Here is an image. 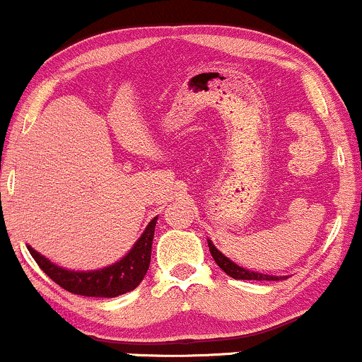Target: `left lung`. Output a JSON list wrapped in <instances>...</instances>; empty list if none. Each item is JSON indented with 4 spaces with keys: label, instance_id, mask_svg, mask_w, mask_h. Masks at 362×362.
Instances as JSON below:
<instances>
[{
    "label": "left lung",
    "instance_id": "1",
    "mask_svg": "<svg viewBox=\"0 0 362 362\" xmlns=\"http://www.w3.org/2000/svg\"><path fill=\"white\" fill-rule=\"evenodd\" d=\"M207 245H209V252H211V255H213L216 264H218L219 267H221L223 271L228 274V276L233 277V279H243V281H281V279H288V277H284V276H282V277L281 276H267V274L253 272V271H248V269L240 267L238 264H235V262H231L230 259H228V257H224L223 253L214 247L211 240H207Z\"/></svg>",
    "mask_w": 362,
    "mask_h": 362
}]
</instances>
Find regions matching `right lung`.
Masks as SVG:
<instances>
[{
  "label": "right lung",
  "mask_w": 362,
  "mask_h": 362,
  "mask_svg": "<svg viewBox=\"0 0 362 362\" xmlns=\"http://www.w3.org/2000/svg\"><path fill=\"white\" fill-rule=\"evenodd\" d=\"M156 219L158 218H153L149 221L144 233L122 259L98 271H68L52 264L51 260L35 252L30 245L27 248L37 265L62 289L80 294V296L115 298L138 288L139 282L146 276L149 262H151V245Z\"/></svg>",
  "instance_id": "add662e5"
}]
</instances>
